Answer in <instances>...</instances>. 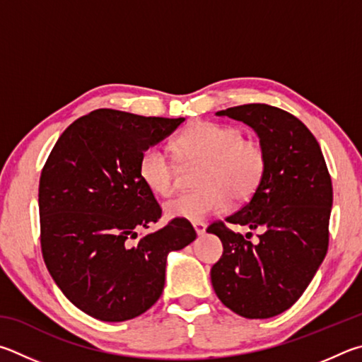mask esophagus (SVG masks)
<instances>
[{"mask_svg":"<svg viewBox=\"0 0 362 362\" xmlns=\"http://www.w3.org/2000/svg\"><path fill=\"white\" fill-rule=\"evenodd\" d=\"M192 227H194V230L197 232V235H204L205 230H206V224L202 223V221H199V223H194Z\"/></svg>","mask_w":362,"mask_h":362,"instance_id":"obj_1","label":"esophagus"}]
</instances>
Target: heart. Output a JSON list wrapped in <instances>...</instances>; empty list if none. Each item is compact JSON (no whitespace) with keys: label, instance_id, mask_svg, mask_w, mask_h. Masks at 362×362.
<instances>
[{"label":"heart","instance_id":"b5f03b06","mask_svg":"<svg viewBox=\"0 0 362 362\" xmlns=\"http://www.w3.org/2000/svg\"><path fill=\"white\" fill-rule=\"evenodd\" d=\"M173 152L182 167L200 163L195 175L197 191L180 194L165 204L168 218L191 223L226 211L230 197L238 204L251 199L267 168L264 146L257 139L245 138L235 125L195 122L175 138ZM138 175L152 194L167 197L175 191L176 163L158 146L144 149Z\"/></svg>","mask_w":362,"mask_h":362}]
</instances>
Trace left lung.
Returning <instances> with one entry per match:
<instances>
[{
    "instance_id": "obj_1",
    "label": "left lung",
    "mask_w": 362,
    "mask_h": 362,
    "mask_svg": "<svg viewBox=\"0 0 362 362\" xmlns=\"http://www.w3.org/2000/svg\"><path fill=\"white\" fill-rule=\"evenodd\" d=\"M248 124L267 154V168L248 204L227 216L230 224L261 229L230 230L214 221L206 232L221 238L224 252L211 269L219 300L250 320L286 312L307 289L329 246L332 181L313 133L280 107L251 103L216 112Z\"/></svg>"
}]
</instances>
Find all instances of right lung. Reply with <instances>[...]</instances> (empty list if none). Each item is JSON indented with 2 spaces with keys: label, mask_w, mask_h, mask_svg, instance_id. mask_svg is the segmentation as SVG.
<instances>
[{
  "label": "right lung",
  "mask_w": 362,
  "mask_h": 362,
  "mask_svg": "<svg viewBox=\"0 0 362 362\" xmlns=\"http://www.w3.org/2000/svg\"><path fill=\"white\" fill-rule=\"evenodd\" d=\"M185 117L97 110L62 133L40 177L44 262L57 286L100 321L135 318L160 297L170 251L197 233L185 219L136 238L162 216L138 175L139 157Z\"/></svg>",
  "instance_id": "obj_1"
}]
</instances>
